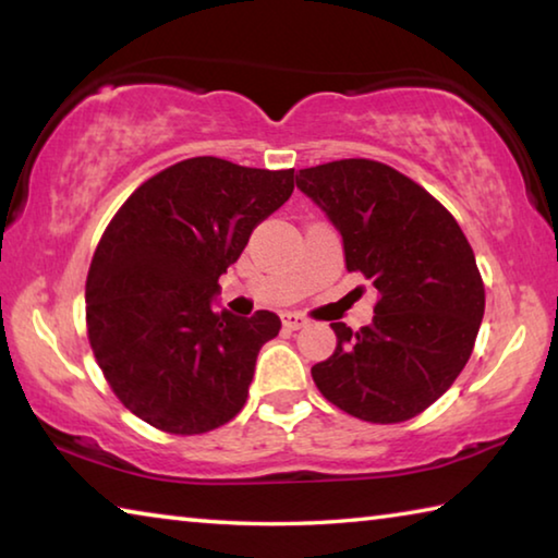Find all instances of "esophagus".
I'll return each mask as SVG.
<instances>
[{
  "instance_id": "esophagus-1",
  "label": "esophagus",
  "mask_w": 558,
  "mask_h": 558,
  "mask_svg": "<svg viewBox=\"0 0 558 558\" xmlns=\"http://www.w3.org/2000/svg\"><path fill=\"white\" fill-rule=\"evenodd\" d=\"M282 327L292 329V332H295V329L307 327V317H302L298 313H286V315H282Z\"/></svg>"
}]
</instances>
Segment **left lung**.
Returning a JSON list of instances; mask_svg holds the SVG:
<instances>
[{
    "label": "left lung",
    "mask_w": 558,
    "mask_h": 558,
    "mask_svg": "<svg viewBox=\"0 0 558 558\" xmlns=\"http://www.w3.org/2000/svg\"><path fill=\"white\" fill-rule=\"evenodd\" d=\"M298 189L342 235L347 270L379 290L372 325L332 323L335 354L313 366L327 401L369 423H401L458 379L485 315L475 253L426 189L372 159L300 169Z\"/></svg>",
    "instance_id": "8db88e82"
}]
</instances>
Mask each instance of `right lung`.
<instances>
[{"label":"right lung","instance_id":"add662e5","mask_svg":"<svg viewBox=\"0 0 558 558\" xmlns=\"http://www.w3.org/2000/svg\"><path fill=\"white\" fill-rule=\"evenodd\" d=\"M292 189L295 169L192 157L120 206L90 263L86 317L98 366L137 418L194 436L243 409L280 317L219 313V278Z\"/></svg>","mask_w":558,"mask_h":558}]
</instances>
